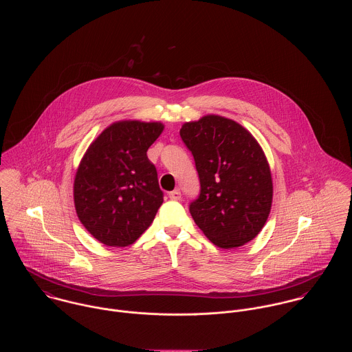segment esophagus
<instances>
[{
    "label": "esophagus",
    "instance_id": "esophagus-1",
    "mask_svg": "<svg viewBox=\"0 0 352 352\" xmlns=\"http://www.w3.org/2000/svg\"><path fill=\"white\" fill-rule=\"evenodd\" d=\"M169 198H170L172 201H180L182 194H180V191H179V190H173V191H170V192H169Z\"/></svg>",
    "mask_w": 352,
    "mask_h": 352
}]
</instances>
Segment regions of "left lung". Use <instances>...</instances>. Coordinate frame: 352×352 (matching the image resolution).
Wrapping results in <instances>:
<instances>
[{
  "label": "left lung",
  "mask_w": 352,
  "mask_h": 352,
  "mask_svg": "<svg viewBox=\"0 0 352 352\" xmlns=\"http://www.w3.org/2000/svg\"><path fill=\"white\" fill-rule=\"evenodd\" d=\"M180 137L195 160L201 194L190 212L219 248L253 240L271 211L272 179L264 151L237 122L206 115L184 123Z\"/></svg>",
  "instance_id": "left-lung-1"
}]
</instances>
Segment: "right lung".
<instances>
[{
    "instance_id": "right-lung-1",
    "label": "right lung",
    "mask_w": 352,
    "mask_h": 352,
    "mask_svg": "<svg viewBox=\"0 0 352 352\" xmlns=\"http://www.w3.org/2000/svg\"><path fill=\"white\" fill-rule=\"evenodd\" d=\"M162 130L160 122H116L84 154L74 179V206L101 244L131 245L151 226L164 194L146 151Z\"/></svg>"
}]
</instances>
